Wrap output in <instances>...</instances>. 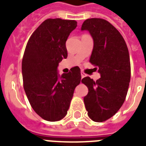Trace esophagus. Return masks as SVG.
Listing matches in <instances>:
<instances>
[{
	"instance_id": "obj_1",
	"label": "esophagus",
	"mask_w": 146,
	"mask_h": 146,
	"mask_svg": "<svg viewBox=\"0 0 146 146\" xmlns=\"http://www.w3.org/2000/svg\"><path fill=\"white\" fill-rule=\"evenodd\" d=\"M86 76V73H84V72H82V71H81V76H82V78L85 77Z\"/></svg>"
}]
</instances>
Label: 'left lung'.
<instances>
[{
	"instance_id": "left-lung-1",
	"label": "left lung",
	"mask_w": 146,
	"mask_h": 146,
	"mask_svg": "<svg viewBox=\"0 0 146 146\" xmlns=\"http://www.w3.org/2000/svg\"><path fill=\"white\" fill-rule=\"evenodd\" d=\"M81 30L89 31L92 37L89 62L101 75L96 82L89 76L82 80L89 89L85 106L92 120L103 122L119 111L127 96L131 73L129 50L119 31L105 19H86Z\"/></svg>"
}]
</instances>
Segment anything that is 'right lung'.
<instances>
[{"label": "right lung", "mask_w": 146, "mask_h": 146, "mask_svg": "<svg viewBox=\"0 0 146 146\" xmlns=\"http://www.w3.org/2000/svg\"><path fill=\"white\" fill-rule=\"evenodd\" d=\"M77 26L75 20L48 19L32 34L22 61L23 87L35 113L48 121L66 115L74 89L81 81L74 66L60 76L58 64L67 57L66 42Z\"/></svg>", "instance_id": "obj_1"}]
</instances>
